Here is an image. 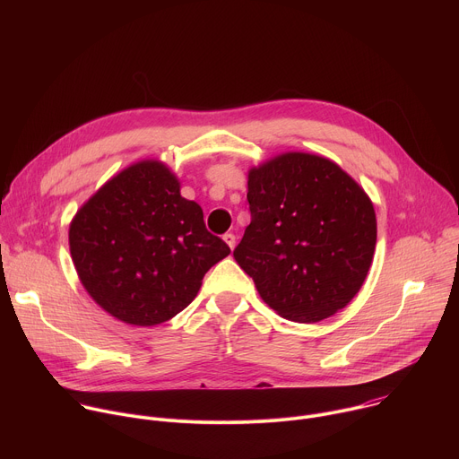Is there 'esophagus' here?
<instances>
[{"instance_id":"34e87169","label":"esophagus","mask_w":459,"mask_h":459,"mask_svg":"<svg viewBox=\"0 0 459 459\" xmlns=\"http://www.w3.org/2000/svg\"><path fill=\"white\" fill-rule=\"evenodd\" d=\"M223 241L229 245V248H230V250L236 247V236H234L232 232H227V234H223Z\"/></svg>"}]
</instances>
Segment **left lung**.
Masks as SVG:
<instances>
[{
	"instance_id": "1",
	"label": "left lung",
	"mask_w": 459,
	"mask_h": 459,
	"mask_svg": "<svg viewBox=\"0 0 459 459\" xmlns=\"http://www.w3.org/2000/svg\"><path fill=\"white\" fill-rule=\"evenodd\" d=\"M250 225L238 265L271 308L316 323L359 292L376 248V212L334 161L287 152L248 172Z\"/></svg>"
}]
</instances>
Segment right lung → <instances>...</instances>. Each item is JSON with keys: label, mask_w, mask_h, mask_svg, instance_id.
Listing matches in <instances>:
<instances>
[{"label": "right lung", "mask_w": 459, "mask_h": 459, "mask_svg": "<svg viewBox=\"0 0 459 459\" xmlns=\"http://www.w3.org/2000/svg\"><path fill=\"white\" fill-rule=\"evenodd\" d=\"M71 255L85 290L123 323L169 321L198 294L230 254L204 211L179 194L167 165L145 160L108 179L69 229Z\"/></svg>", "instance_id": "right-lung-1"}]
</instances>
